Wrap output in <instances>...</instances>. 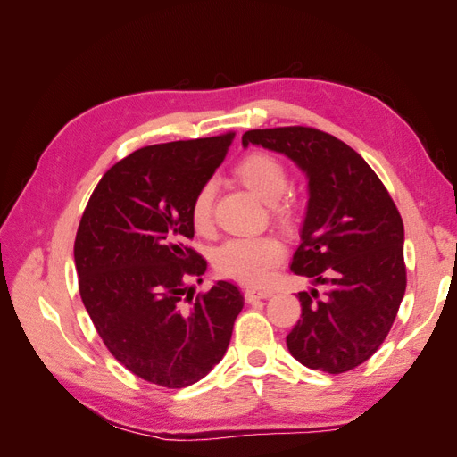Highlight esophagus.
Returning <instances> with one entry per match:
<instances>
[{
  "label": "esophagus",
  "mask_w": 457,
  "mask_h": 457,
  "mask_svg": "<svg viewBox=\"0 0 457 457\" xmlns=\"http://www.w3.org/2000/svg\"><path fill=\"white\" fill-rule=\"evenodd\" d=\"M270 295H272L270 289H259V287H247L245 292H244L245 301H250V303L257 301V299H267Z\"/></svg>",
  "instance_id": "obj_1"
}]
</instances>
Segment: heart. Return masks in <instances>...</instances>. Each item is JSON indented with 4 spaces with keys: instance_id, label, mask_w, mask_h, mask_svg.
<instances>
[{
    "instance_id": "1",
    "label": "heart",
    "mask_w": 457,
    "mask_h": 457,
    "mask_svg": "<svg viewBox=\"0 0 457 457\" xmlns=\"http://www.w3.org/2000/svg\"><path fill=\"white\" fill-rule=\"evenodd\" d=\"M237 171L240 181L261 200L272 204L274 213L287 219L292 215V204L280 200L287 188V171L284 163L269 152H250L238 163ZM215 183L204 181L190 200V220L196 230L204 232L212 227ZM286 255V245L278 237H238L220 244L213 253L215 270L225 278L242 284H262L270 272L280 265Z\"/></svg>"
}]
</instances>
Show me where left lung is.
Listing matches in <instances>:
<instances>
[{
  "mask_svg": "<svg viewBox=\"0 0 457 457\" xmlns=\"http://www.w3.org/2000/svg\"><path fill=\"white\" fill-rule=\"evenodd\" d=\"M250 143L286 154L309 179L292 270L322 294H297L301 320L287 349L326 373L361 366L381 347L406 292L403 217L376 171L334 135L303 126L252 129L242 137Z\"/></svg>",
  "mask_w": 457,
  "mask_h": 457,
  "instance_id": "obj_1",
  "label": "left lung"
}]
</instances>
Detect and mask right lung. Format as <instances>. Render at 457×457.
<instances>
[{"mask_svg": "<svg viewBox=\"0 0 457 457\" xmlns=\"http://www.w3.org/2000/svg\"><path fill=\"white\" fill-rule=\"evenodd\" d=\"M237 133L135 150L110 168L81 215L74 261L96 334L137 378L168 389L200 381L225 356L240 289L219 280L185 297L205 259L190 200L225 160Z\"/></svg>", "mask_w": 457, "mask_h": 457, "instance_id": "1", "label": "right lung"}]
</instances>
